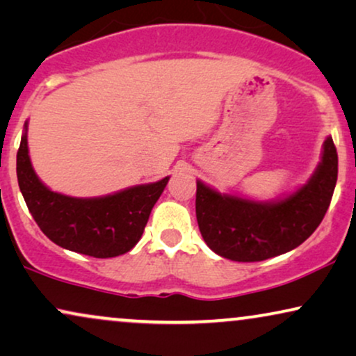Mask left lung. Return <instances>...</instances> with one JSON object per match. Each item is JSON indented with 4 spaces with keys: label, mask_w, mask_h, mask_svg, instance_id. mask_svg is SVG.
Here are the masks:
<instances>
[{
    "label": "left lung",
    "mask_w": 356,
    "mask_h": 356,
    "mask_svg": "<svg viewBox=\"0 0 356 356\" xmlns=\"http://www.w3.org/2000/svg\"><path fill=\"white\" fill-rule=\"evenodd\" d=\"M337 172V149L332 136H327L309 181L278 200L227 195L197 181L195 211L203 241L213 252L236 262H260L290 252L321 225L332 200Z\"/></svg>",
    "instance_id": "8db88e82"
}]
</instances>
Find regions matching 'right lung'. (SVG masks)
Instances as JSON below:
<instances>
[{
    "label": "right lung",
    "instance_id": "right-lung-1",
    "mask_svg": "<svg viewBox=\"0 0 356 356\" xmlns=\"http://www.w3.org/2000/svg\"><path fill=\"white\" fill-rule=\"evenodd\" d=\"M16 172L24 200L42 233L60 248L96 259L117 257L135 248L169 181L164 177L94 198L51 192L32 168L27 122L17 151Z\"/></svg>",
    "mask_w": 356,
    "mask_h": 356
}]
</instances>
